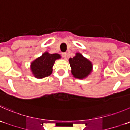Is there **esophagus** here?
Returning a JSON list of instances; mask_svg holds the SVG:
<instances>
[{"label":"esophagus","instance_id":"34e87169","mask_svg":"<svg viewBox=\"0 0 130 130\" xmlns=\"http://www.w3.org/2000/svg\"><path fill=\"white\" fill-rule=\"evenodd\" d=\"M61 55H62V56H63V58H66V57H67V54L65 53H61Z\"/></svg>","mask_w":130,"mask_h":130}]
</instances>
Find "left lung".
<instances>
[{
    "label": "left lung",
    "instance_id": "obj_1",
    "mask_svg": "<svg viewBox=\"0 0 130 130\" xmlns=\"http://www.w3.org/2000/svg\"><path fill=\"white\" fill-rule=\"evenodd\" d=\"M71 73L73 77L79 79H86L93 71V64L80 53H76L75 56L69 60Z\"/></svg>",
    "mask_w": 130,
    "mask_h": 130
}]
</instances>
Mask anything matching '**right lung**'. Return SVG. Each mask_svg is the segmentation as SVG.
Listing matches in <instances>:
<instances>
[{
	"instance_id": "obj_1",
	"label": "right lung",
	"mask_w": 130,
	"mask_h": 130,
	"mask_svg": "<svg viewBox=\"0 0 130 130\" xmlns=\"http://www.w3.org/2000/svg\"><path fill=\"white\" fill-rule=\"evenodd\" d=\"M61 58L58 53L50 54L47 51L44 53L41 56L36 58L31 63V72L37 79L48 77L52 74L53 67L56 60Z\"/></svg>"
}]
</instances>
